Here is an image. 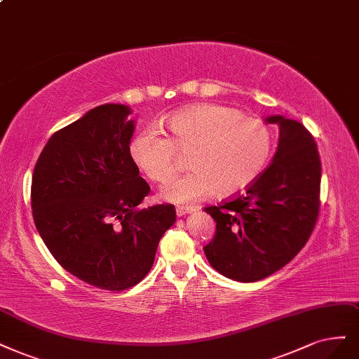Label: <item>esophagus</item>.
Here are the masks:
<instances>
[{
  "mask_svg": "<svg viewBox=\"0 0 359 359\" xmlns=\"http://www.w3.org/2000/svg\"><path fill=\"white\" fill-rule=\"evenodd\" d=\"M193 211H194L193 206H177V215L178 217H184V215H187Z\"/></svg>",
  "mask_w": 359,
  "mask_h": 359,
  "instance_id": "obj_1",
  "label": "esophagus"
}]
</instances>
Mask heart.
Wrapping results in <instances>:
<instances>
[{
  "label": "heart",
  "mask_w": 359,
  "mask_h": 359,
  "mask_svg": "<svg viewBox=\"0 0 359 359\" xmlns=\"http://www.w3.org/2000/svg\"><path fill=\"white\" fill-rule=\"evenodd\" d=\"M166 128L169 138L157 128L135 133L129 156L148 180L163 182L176 170V151L191 154L194 170L162 189L165 199L174 203L245 191L263 175L275 148L273 132L263 120L224 105L201 104L175 111L168 116Z\"/></svg>",
  "instance_id": "b5f03b06"
}]
</instances>
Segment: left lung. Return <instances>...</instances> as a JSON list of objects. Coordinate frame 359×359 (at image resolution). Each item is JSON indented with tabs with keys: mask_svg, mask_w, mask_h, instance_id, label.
Returning a JSON list of instances; mask_svg holds the SVG:
<instances>
[{
	"mask_svg": "<svg viewBox=\"0 0 359 359\" xmlns=\"http://www.w3.org/2000/svg\"><path fill=\"white\" fill-rule=\"evenodd\" d=\"M279 126L278 150L250 189L218 206H208L217 222L205 255L221 275L239 282L264 279L288 264L311 238L319 215L320 160L302 123L270 116Z\"/></svg>",
	"mask_w": 359,
	"mask_h": 359,
	"instance_id": "obj_1",
	"label": "left lung"
}]
</instances>
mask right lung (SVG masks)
<instances>
[{
  "label": "right lung",
  "mask_w": 359,
  "mask_h": 359,
  "mask_svg": "<svg viewBox=\"0 0 359 359\" xmlns=\"http://www.w3.org/2000/svg\"><path fill=\"white\" fill-rule=\"evenodd\" d=\"M128 105L104 104L55 132L36 160L31 206L56 262L89 285L123 291L150 271L175 206H144L150 185L129 156Z\"/></svg>",
  "instance_id": "obj_1"
}]
</instances>
